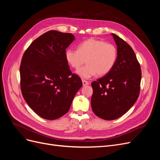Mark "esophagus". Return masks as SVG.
Returning <instances> with one entry per match:
<instances>
[{
    "label": "esophagus",
    "instance_id": "obj_1",
    "mask_svg": "<svg viewBox=\"0 0 160 160\" xmlns=\"http://www.w3.org/2000/svg\"><path fill=\"white\" fill-rule=\"evenodd\" d=\"M82 82H83V86H85L87 85H89V82L85 81V80H82Z\"/></svg>",
    "mask_w": 160,
    "mask_h": 160
}]
</instances>
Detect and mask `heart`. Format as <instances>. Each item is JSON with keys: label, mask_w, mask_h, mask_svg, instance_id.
I'll list each match as a JSON object with an SVG mask.
<instances>
[{"label": "heart", "mask_w": 160, "mask_h": 160, "mask_svg": "<svg viewBox=\"0 0 160 160\" xmlns=\"http://www.w3.org/2000/svg\"><path fill=\"white\" fill-rule=\"evenodd\" d=\"M118 55V49L113 44L93 38L81 42L77 50L68 49L65 53L67 63L75 69H78L86 60L87 65L77 71V75L86 79L97 74H108L114 67Z\"/></svg>", "instance_id": "heart-1"}]
</instances>
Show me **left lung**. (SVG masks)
Returning <instances> with one entry per match:
<instances>
[{
  "label": "left lung",
  "mask_w": 160,
  "mask_h": 160,
  "mask_svg": "<svg viewBox=\"0 0 160 160\" xmlns=\"http://www.w3.org/2000/svg\"><path fill=\"white\" fill-rule=\"evenodd\" d=\"M111 35L117 45V61L109 72L91 83L92 110L105 120L118 119L132 107L139 97L142 79L132 48L118 35Z\"/></svg>",
  "instance_id": "1"
}]
</instances>
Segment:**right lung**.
<instances>
[{"label":"right lung","instance_id":"right-lung-1","mask_svg":"<svg viewBox=\"0 0 160 160\" xmlns=\"http://www.w3.org/2000/svg\"><path fill=\"white\" fill-rule=\"evenodd\" d=\"M74 35L49 31L34 41L24 52L20 66L21 89L28 105L43 119L54 120L68 112L83 85L65 59Z\"/></svg>","mask_w":160,"mask_h":160}]
</instances>
